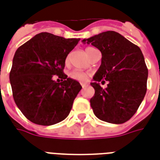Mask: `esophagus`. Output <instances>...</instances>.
<instances>
[{"label":"esophagus","mask_w":160,"mask_h":160,"mask_svg":"<svg viewBox=\"0 0 160 160\" xmlns=\"http://www.w3.org/2000/svg\"><path fill=\"white\" fill-rule=\"evenodd\" d=\"M80 85H81V86H82V88H85V87L87 86V85H86V83H80Z\"/></svg>","instance_id":"34e87169"}]
</instances>
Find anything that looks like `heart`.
<instances>
[{
  "label": "heart",
  "mask_w": 160,
  "mask_h": 160,
  "mask_svg": "<svg viewBox=\"0 0 160 160\" xmlns=\"http://www.w3.org/2000/svg\"><path fill=\"white\" fill-rule=\"evenodd\" d=\"M91 49H92V47H88L86 49V52L87 53ZM87 73H85V72H81V71H73L70 74V77L73 78L74 80H80V81H84L87 79Z\"/></svg>",
  "instance_id": "b5f03b06"
}]
</instances>
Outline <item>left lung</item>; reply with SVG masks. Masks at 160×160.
Here are the masks:
<instances>
[{
    "label": "left lung",
    "mask_w": 160,
    "mask_h": 160,
    "mask_svg": "<svg viewBox=\"0 0 160 160\" xmlns=\"http://www.w3.org/2000/svg\"><path fill=\"white\" fill-rule=\"evenodd\" d=\"M102 53L100 67L91 86L95 94L90 102L98 119L123 124L134 115L147 92L148 70L139 47L115 31H106L88 39ZM108 81L105 89L100 82Z\"/></svg>",
    "instance_id": "obj_1"
}]
</instances>
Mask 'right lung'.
Instances as JSON below:
<instances>
[{
	"instance_id": "add662e5",
	"label": "right lung",
	"mask_w": 160,
	"mask_h": 160,
	"mask_svg": "<svg viewBox=\"0 0 160 160\" xmlns=\"http://www.w3.org/2000/svg\"><path fill=\"white\" fill-rule=\"evenodd\" d=\"M80 39L42 32L18 48L10 83L18 108L31 122L52 125L67 118L80 84L63 73L65 60ZM58 75L61 82L53 81Z\"/></svg>"
}]
</instances>
